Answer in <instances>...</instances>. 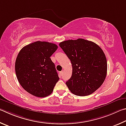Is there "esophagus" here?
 I'll use <instances>...</instances> for the list:
<instances>
[{
    "label": "esophagus",
    "mask_w": 126,
    "mask_h": 126,
    "mask_svg": "<svg viewBox=\"0 0 126 126\" xmlns=\"http://www.w3.org/2000/svg\"><path fill=\"white\" fill-rule=\"evenodd\" d=\"M63 71H60L59 72V75L60 76H61L62 75H63Z\"/></svg>",
    "instance_id": "obj_1"
}]
</instances>
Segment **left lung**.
<instances>
[{"label": "left lung", "mask_w": 126, "mask_h": 126, "mask_svg": "<svg viewBox=\"0 0 126 126\" xmlns=\"http://www.w3.org/2000/svg\"><path fill=\"white\" fill-rule=\"evenodd\" d=\"M59 46L71 62L72 75L66 82L70 91L80 96L94 93L107 75V60L102 48L83 39L61 42Z\"/></svg>", "instance_id": "left-lung-1"}]
</instances>
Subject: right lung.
<instances>
[{
    "label": "right lung",
    "mask_w": 126,
    "mask_h": 126,
    "mask_svg": "<svg viewBox=\"0 0 126 126\" xmlns=\"http://www.w3.org/2000/svg\"><path fill=\"white\" fill-rule=\"evenodd\" d=\"M57 47L55 44L37 41L24 46L17 55L15 64L17 80L32 95L38 97L50 95L59 81L50 59Z\"/></svg>",
    "instance_id": "right-lung-1"
}]
</instances>
